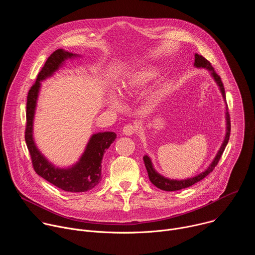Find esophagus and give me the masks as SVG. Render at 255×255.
<instances>
[{
	"instance_id": "esophagus-1",
	"label": "esophagus",
	"mask_w": 255,
	"mask_h": 255,
	"mask_svg": "<svg viewBox=\"0 0 255 255\" xmlns=\"http://www.w3.org/2000/svg\"><path fill=\"white\" fill-rule=\"evenodd\" d=\"M137 132V126L136 125H132V124H127L124 126L123 128V134L131 136L134 133Z\"/></svg>"
}]
</instances>
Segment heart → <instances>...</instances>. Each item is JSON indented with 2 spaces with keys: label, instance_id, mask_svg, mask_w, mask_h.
<instances>
[{
  "label": "heart",
  "instance_id": "heart-1",
  "mask_svg": "<svg viewBox=\"0 0 255 255\" xmlns=\"http://www.w3.org/2000/svg\"><path fill=\"white\" fill-rule=\"evenodd\" d=\"M154 77V72L151 69H144L141 71L136 72L132 77L129 78V80L127 82H125L122 85V92L124 93H128L138 87L141 86H145L146 84H148L152 78ZM112 104L114 106H117V100L113 99L112 100Z\"/></svg>",
  "mask_w": 255,
  "mask_h": 255
}]
</instances>
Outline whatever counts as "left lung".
I'll use <instances>...</instances> for the list:
<instances>
[{
	"label": "left lung",
	"mask_w": 255,
	"mask_h": 255,
	"mask_svg": "<svg viewBox=\"0 0 255 255\" xmlns=\"http://www.w3.org/2000/svg\"><path fill=\"white\" fill-rule=\"evenodd\" d=\"M194 65L198 68H206L208 69L210 72H211V76L213 77V79L215 80V82L217 83V85L219 86V89H220V92L223 96V99L225 101V104H226V94H225V89H224V86H223V83L221 81V78L217 75V72L215 71L214 67L211 65L210 61H208L205 57H203L202 55H199L198 53L195 54V63ZM226 135H225V138H224V141L221 145V147L219 149V151H218L217 155L215 156L214 160L211 162V164L209 165V167L201 172L200 174L194 176V177H190V178H187V179H170V178H167V177H164L163 175H161L160 173H158L153 165H152V162H151V159L148 155H144L143 156V160H144V164H145V167H146V170H147V173H148V176H149V179L151 183L158 189L162 190V191H166V192H173V191H178V190H181V189H186V188H189L193 185H195L196 183H198V181L202 180L204 177H206L210 172L213 171V169L215 168V166L218 164V162H219L224 150H225V147L226 145L229 141V137H230V130H231V124H230V115H229V112H228V106L226 104Z\"/></svg>",
	"instance_id": "1"
}]
</instances>
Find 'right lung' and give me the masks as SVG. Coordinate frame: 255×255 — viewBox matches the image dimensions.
<instances>
[{
    "instance_id": "add662e5",
    "label": "right lung",
    "mask_w": 255,
    "mask_h": 255,
    "mask_svg": "<svg viewBox=\"0 0 255 255\" xmlns=\"http://www.w3.org/2000/svg\"><path fill=\"white\" fill-rule=\"evenodd\" d=\"M78 56L63 49L55 50L46 60L44 66L29 90L27 96L25 140L31 156L32 165L38 175L55 187L69 193L88 192L100 184L102 178V159L106 150L116 139L114 132H99L90 138L80 160L68 168L55 167L36 146L33 139V120L42 81L51 77L67 58Z\"/></svg>"
}]
</instances>
